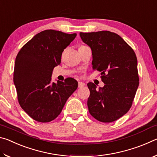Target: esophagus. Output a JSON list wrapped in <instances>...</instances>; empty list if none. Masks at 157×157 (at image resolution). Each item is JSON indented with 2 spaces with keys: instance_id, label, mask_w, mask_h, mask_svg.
I'll list each match as a JSON object with an SVG mask.
<instances>
[{
  "instance_id": "obj_1",
  "label": "esophagus",
  "mask_w": 157,
  "mask_h": 157,
  "mask_svg": "<svg viewBox=\"0 0 157 157\" xmlns=\"http://www.w3.org/2000/svg\"><path fill=\"white\" fill-rule=\"evenodd\" d=\"M85 86V84L82 82H78V87L79 88H82V87H84Z\"/></svg>"
}]
</instances>
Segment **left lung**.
Instances as JSON below:
<instances>
[{"instance_id": "obj_1", "label": "left lung", "mask_w": 157, "mask_h": 157, "mask_svg": "<svg viewBox=\"0 0 157 157\" xmlns=\"http://www.w3.org/2000/svg\"><path fill=\"white\" fill-rule=\"evenodd\" d=\"M91 48L93 70L100 73L104 87L89 82V111L98 121L111 123L128 112L139 84L137 58L131 46L109 31L80 33Z\"/></svg>"}]
</instances>
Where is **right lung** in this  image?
<instances>
[{
    "label": "right lung",
    "mask_w": 157,
    "mask_h": 157,
    "mask_svg": "<svg viewBox=\"0 0 157 157\" xmlns=\"http://www.w3.org/2000/svg\"><path fill=\"white\" fill-rule=\"evenodd\" d=\"M77 34L46 30L36 34L18 52L14 83L21 108L34 121L48 123L59 115L66 100L78 88L75 79L51 82L53 68Z\"/></svg>",
    "instance_id": "add662e5"
}]
</instances>
